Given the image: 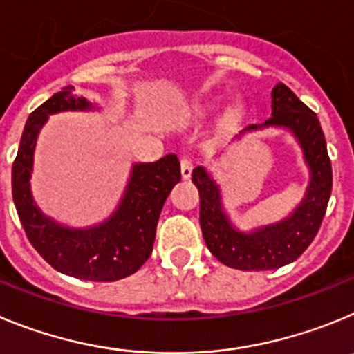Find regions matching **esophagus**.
<instances>
[{
	"label": "esophagus",
	"instance_id": "34e87169",
	"mask_svg": "<svg viewBox=\"0 0 354 354\" xmlns=\"http://www.w3.org/2000/svg\"><path fill=\"white\" fill-rule=\"evenodd\" d=\"M180 167H181V178H183V180H189L190 174H192V160H190L189 157H181Z\"/></svg>",
	"mask_w": 354,
	"mask_h": 354
}]
</instances>
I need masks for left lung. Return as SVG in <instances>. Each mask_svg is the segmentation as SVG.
I'll list each match as a JSON object with an SVG mask.
<instances>
[{"mask_svg": "<svg viewBox=\"0 0 354 354\" xmlns=\"http://www.w3.org/2000/svg\"><path fill=\"white\" fill-rule=\"evenodd\" d=\"M264 127L291 130L310 171L304 201L288 218L250 232L240 231L225 215L221 189L212 174L203 165L192 171V183L199 190V224L206 247L222 264L243 272L275 270L298 259L316 238L332 194V162L319 120L282 82L272 91V118L263 125L245 127L243 132Z\"/></svg>", "mask_w": 354, "mask_h": 354, "instance_id": "obj_1", "label": "left lung"}]
</instances>
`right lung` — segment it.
<instances>
[{
  "mask_svg": "<svg viewBox=\"0 0 354 354\" xmlns=\"http://www.w3.org/2000/svg\"><path fill=\"white\" fill-rule=\"evenodd\" d=\"M72 86L54 93L28 118L12 165V196L30 243L54 270L91 282H114L138 272L153 250L162 206L181 180L174 153L149 164H133L116 212L102 224L74 229L54 222L35 205L30 190L37 138L49 114L93 109L72 95Z\"/></svg>",
  "mask_w": 354,
  "mask_h": 354,
  "instance_id": "obj_1",
  "label": "right lung"
}]
</instances>
